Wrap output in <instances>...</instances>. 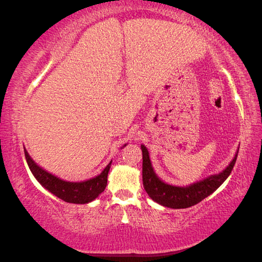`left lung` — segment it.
Masks as SVG:
<instances>
[{"label": "left lung", "mask_w": 262, "mask_h": 262, "mask_svg": "<svg viewBox=\"0 0 262 262\" xmlns=\"http://www.w3.org/2000/svg\"><path fill=\"white\" fill-rule=\"evenodd\" d=\"M141 149L142 157H143L142 179H143V187L145 192L158 205L172 208V209L189 208L214 193L231 173L238 156L237 151L229 165L220 173L208 176L207 178L187 186H176L166 184L165 181L159 178L152 167L147 147L144 144H141Z\"/></svg>", "instance_id": "left-lung-1"}]
</instances>
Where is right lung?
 <instances>
[{
	"label": "right lung",
	"mask_w": 262,
	"mask_h": 262,
	"mask_svg": "<svg viewBox=\"0 0 262 262\" xmlns=\"http://www.w3.org/2000/svg\"><path fill=\"white\" fill-rule=\"evenodd\" d=\"M125 145H123V147H125ZM24 152L30 170L34 176V178L38 180V183L40 184L43 188H46L48 192L54 194L55 196L66 202L76 203V205H84V203L94 201L95 199L98 198L99 195L104 192L106 185H107V174L112 161L106 165V167L98 176L94 177V178L84 181H67L50 173L48 171L43 170L41 166H39L38 164L33 161L32 157L30 156L28 150L25 148Z\"/></svg>",
	"instance_id": "obj_1"
}]
</instances>
